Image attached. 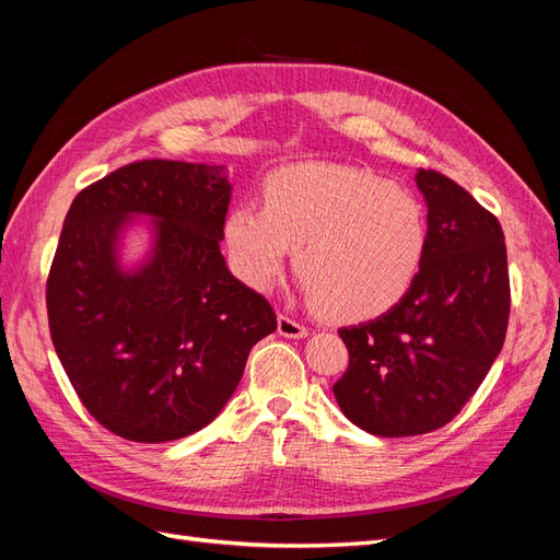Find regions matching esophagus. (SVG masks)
<instances>
[{
  "label": "esophagus",
  "instance_id": "obj_1",
  "mask_svg": "<svg viewBox=\"0 0 560 560\" xmlns=\"http://www.w3.org/2000/svg\"><path fill=\"white\" fill-rule=\"evenodd\" d=\"M278 334L287 336V338H306L308 329L301 325V322L287 317V315H278Z\"/></svg>",
  "mask_w": 560,
  "mask_h": 560
}]
</instances>
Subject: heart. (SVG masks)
Returning <instances> with one entry per match:
<instances>
[{"label": "heart", "instance_id": "1", "mask_svg": "<svg viewBox=\"0 0 560 560\" xmlns=\"http://www.w3.org/2000/svg\"><path fill=\"white\" fill-rule=\"evenodd\" d=\"M233 273L268 292L294 249L301 290L331 319L358 322L409 292L428 247L422 206L360 167L294 165L264 184V208L241 202L224 219Z\"/></svg>", "mask_w": 560, "mask_h": 560}]
</instances>
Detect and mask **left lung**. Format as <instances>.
I'll list each match as a JSON object with an SVG mask.
<instances>
[{"instance_id": "8db88e82", "label": "left lung", "mask_w": 560, "mask_h": 560, "mask_svg": "<svg viewBox=\"0 0 560 560\" xmlns=\"http://www.w3.org/2000/svg\"><path fill=\"white\" fill-rule=\"evenodd\" d=\"M428 247L399 303L338 329L350 354L334 397L346 418L376 436L444 428L498 360L510 319L504 233L460 184L418 171Z\"/></svg>"}]
</instances>
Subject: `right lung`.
<instances>
[{
    "label": "right lung",
    "instance_id": "add662e5",
    "mask_svg": "<svg viewBox=\"0 0 560 560\" xmlns=\"http://www.w3.org/2000/svg\"><path fill=\"white\" fill-rule=\"evenodd\" d=\"M231 189L224 165L138 161L83 189L65 217L46 282L50 338L89 413L130 442L210 425L252 346L278 327L219 249ZM140 218L152 241L128 267L120 249Z\"/></svg>",
    "mask_w": 560,
    "mask_h": 560
}]
</instances>
